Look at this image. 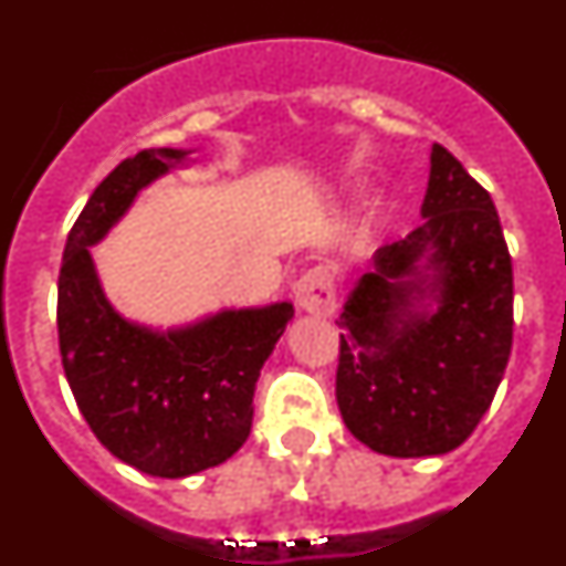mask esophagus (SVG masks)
<instances>
[{"label": "esophagus", "mask_w": 566, "mask_h": 566, "mask_svg": "<svg viewBox=\"0 0 566 566\" xmlns=\"http://www.w3.org/2000/svg\"><path fill=\"white\" fill-rule=\"evenodd\" d=\"M294 297H297V306L306 308L312 314H332L334 312V283L332 274L323 266H314L308 272H303V277L294 283Z\"/></svg>", "instance_id": "34e87169"}]
</instances>
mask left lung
<instances>
[{"mask_svg":"<svg viewBox=\"0 0 566 566\" xmlns=\"http://www.w3.org/2000/svg\"><path fill=\"white\" fill-rule=\"evenodd\" d=\"M422 214L408 238L377 249L337 323L345 428L399 459L439 457L476 431L513 348V260L499 212L442 144L431 149ZM424 285L438 292L437 315L410 312Z\"/></svg>","mask_w":566,"mask_h":566,"instance_id":"8db88e82","label":"left lung"}]
</instances>
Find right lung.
<instances>
[{
	"label": "right lung",
	"mask_w": 566,
	"mask_h": 566,
	"mask_svg": "<svg viewBox=\"0 0 566 566\" xmlns=\"http://www.w3.org/2000/svg\"><path fill=\"white\" fill-rule=\"evenodd\" d=\"M178 158V149H142L98 184L64 243L56 303L64 377L90 431L115 459L158 479L201 473L247 442L254 382L294 314L277 303L153 334L113 312L87 247Z\"/></svg>",
	"instance_id": "obj_1"
}]
</instances>
